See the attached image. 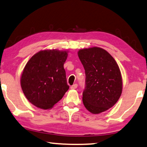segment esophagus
<instances>
[{
  "label": "esophagus",
  "mask_w": 147,
  "mask_h": 147,
  "mask_svg": "<svg viewBox=\"0 0 147 147\" xmlns=\"http://www.w3.org/2000/svg\"><path fill=\"white\" fill-rule=\"evenodd\" d=\"M77 87H78V84H76V83H75V84L72 85V86H71V89H77Z\"/></svg>",
  "instance_id": "obj_1"
}]
</instances>
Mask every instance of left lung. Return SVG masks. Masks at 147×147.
<instances>
[{
    "label": "left lung",
    "mask_w": 147,
    "mask_h": 147,
    "mask_svg": "<svg viewBox=\"0 0 147 147\" xmlns=\"http://www.w3.org/2000/svg\"><path fill=\"white\" fill-rule=\"evenodd\" d=\"M78 56L85 72L83 102L92 114L112 107L122 91L121 72L114 58L98 47L81 49Z\"/></svg>",
    "instance_id": "obj_1"
}]
</instances>
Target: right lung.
I'll list each match as a JSON object with an SVG mask.
<instances>
[{
    "instance_id": "obj_1",
    "label": "right lung",
    "mask_w": 147,
    "mask_h": 147,
    "mask_svg": "<svg viewBox=\"0 0 147 147\" xmlns=\"http://www.w3.org/2000/svg\"><path fill=\"white\" fill-rule=\"evenodd\" d=\"M66 51H40L30 58L21 77V87L31 104L47 110L57 103L69 89L64 64Z\"/></svg>"
}]
</instances>
